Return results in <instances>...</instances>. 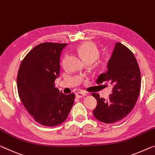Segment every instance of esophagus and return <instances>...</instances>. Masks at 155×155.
<instances>
[{
	"label": "esophagus",
	"instance_id": "34e87169",
	"mask_svg": "<svg viewBox=\"0 0 155 155\" xmlns=\"http://www.w3.org/2000/svg\"><path fill=\"white\" fill-rule=\"evenodd\" d=\"M86 96V94L84 92H77L76 93V97L81 98V97H84Z\"/></svg>",
	"mask_w": 155,
	"mask_h": 155
}]
</instances>
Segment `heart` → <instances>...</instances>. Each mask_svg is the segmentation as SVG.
Listing matches in <instances>:
<instances>
[{
  "label": "heart",
  "mask_w": 155,
  "mask_h": 155,
  "mask_svg": "<svg viewBox=\"0 0 155 155\" xmlns=\"http://www.w3.org/2000/svg\"><path fill=\"white\" fill-rule=\"evenodd\" d=\"M78 52L84 61H94L98 56V50L96 45L91 42H86L78 47Z\"/></svg>",
  "instance_id": "heart-1"
}]
</instances>
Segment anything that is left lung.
Segmentation results:
<instances>
[{
	"label": "left lung",
	"mask_w": 155,
	"mask_h": 155,
	"mask_svg": "<svg viewBox=\"0 0 155 155\" xmlns=\"http://www.w3.org/2000/svg\"><path fill=\"white\" fill-rule=\"evenodd\" d=\"M107 70L96 80L113 85L112 94L105 100L96 93L97 106L93 114L104 123H114L125 118L134 107L141 89V72L135 57L127 47L116 43L107 64Z\"/></svg>",
	"instance_id": "left-lung-1"
}]
</instances>
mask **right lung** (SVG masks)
Listing matches in <instances>:
<instances>
[{
    "label": "right lung",
    "instance_id": "add662e5",
    "mask_svg": "<svg viewBox=\"0 0 155 155\" xmlns=\"http://www.w3.org/2000/svg\"><path fill=\"white\" fill-rule=\"evenodd\" d=\"M66 44L43 43L28 53L17 75L18 96L37 123L54 127L67 118L75 94H64L55 87L60 74V57Z\"/></svg>",
    "mask_w": 155,
    "mask_h": 155
}]
</instances>
